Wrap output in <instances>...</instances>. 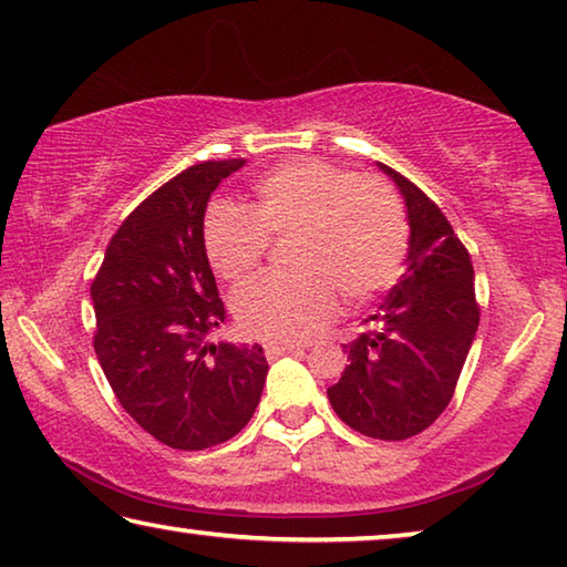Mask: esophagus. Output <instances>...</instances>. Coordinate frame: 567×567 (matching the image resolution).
Masks as SVG:
<instances>
[{"label": "esophagus", "instance_id": "1", "mask_svg": "<svg viewBox=\"0 0 567 567\" xmlns=\"http://www.w3.org/2000/svg\"><path fill=\"white\" fill-rule=\"evenodd\" d=\"M302 348H297V344H265V358L267 360H277L282 358V354H292V352H300Z\"/></svg>", "mask_w": 567, "mask_h": 567}]
</instances>
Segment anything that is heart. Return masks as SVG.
Returning a JSON list of instances; mask_svg holds the SVG:
<instances>
[{
  "label": "heart",
  "mask_w": 567,
  "mask_h": 567,
  "mask_svg": "<svg viewBox=\"0 0 567 567\" xmlns=\"http://www.w3.org/2000/svg\"><path fill=\"white\" fill-rule=\"evenodd\" d=\"M272 239L297 237L295 277H260L235 295V318L267 342H307L338 312L368 305L405 267L410 229L385 182L352 177L320 159H292L255 182L249 213L215 207L205 223V252L227 282L260 267Z\"/></svg>",
  "instance_id": "heart-1"
}]
</instances>
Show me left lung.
Segmentation results:
<instances>
[{
	"label": "left lung",
	"instance_id": "1",
	"mask_svg": "<svg viewBox=\"0 0 567 567\" xmlns=\"http://www.w3.org/2000/svg\"><path fill=\"white\" fill-rule=\"evenodd\" d=\"M378 165L405 197L408 270L364 320L368 330L344 344L350 364L328 398L358 433L408 440L433 425L453 400L480 307L473 262L447 217L408 177Z\"/></svg>",
	"mask_w": 567,
	"mask_h": 567
}]
</instances>
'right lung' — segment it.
Wrapping results in <instances>:
<instances>
[{
	"mask_svg": "<svg viewBox=\"0 0 567 567\" xmlns=\"http://www.w3.org/2000/svg\"><path fill=\"white\" fill-rule=\"evenodd\" d=\"M245 165H192L140 203L110 239L92 302L94 352L120 405L175 450H205L243 430L260 402V344L207 342L225 322L205 252V209Z\"/></svg>",
	"mask_w": 567,
	"mask_h": 567,
	"instance_id": "obj_1",
	"label": "right lung"
}]
</instances>
